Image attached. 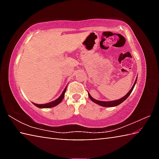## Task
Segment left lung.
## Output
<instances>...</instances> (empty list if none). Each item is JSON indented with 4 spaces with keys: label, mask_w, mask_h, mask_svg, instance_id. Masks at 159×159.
<instances>
[{
    "label": "left lung",
    "mask_w": 159,
    "mask_h": 159,
    "mask_svg": "<svg viewBox=\"0 0 159 159\" xmlns=\"http://www.w3.org/2000/svg\"><path fill=\"white\" fill-rule=\"evenodd\" d=\"M138 78V77H137ZM137 82V79L135 80V81H134V84L133 85V87L130 89V90L129 91V92L126 94V95L123 97V98H120L119 99H118V100H115V101H111V102H103V101H99V100H96L94 98H93L92 97L90 96V95L89 93H88V96H89L90 99L92 100L93 102H95V103L99 104V105H100L102 107H116V106H118L120 104H121L123 101H125L126 99L128 98V96L130 95V93H132V91H133V88L134 87V85H135V83Z\"/></svg>",
    "instance_id": "left-lung-1"
}]
</instances>
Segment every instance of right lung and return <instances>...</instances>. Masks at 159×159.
Here are the masks:
<instances>
[{
    "label": "right lung",
    "mask_w": 159,
    "mask_h": 159,
    "mask_svg": "<svg viewBox=\"0 0 159 159\" xmlns=\"http://www.w3.org/2000/svg\"><path fill=\"white\" fill-rule=\"evenodd\" d=\"M66 87L65 88V89L64 90L63 93H61V95H60V98H57L55 101L49 102V103H47L45 104H34H34L35 106H36L37 107H39V108H51V107H53L56 105H57V104H60V102L62 101V99L64 97V93H65V92H66Z\"/></svg>",
    "instance_id": "1"
}]
</instances>
